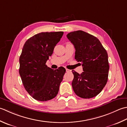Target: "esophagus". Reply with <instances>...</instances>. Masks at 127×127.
<instances>
[{
  "mask_svg": "<svg viewBox=\"0 0 127 127\" xmlns=\"http://www.w3.org/2000/svg\"><path fill=\"white\" fill-rule=\"evenodd\" d=\"M66 71L67 72H71V70H70V69H68L66 68Z\"/></svg>",
  "mask_w": 127,
  "mask_h": 127,
  "instance_id": "esophagus-1",
  "label": "esophagus"
}]
</instances>
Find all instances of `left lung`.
<instances>
[{
	"label": "left lung",
	"mask_w": 127,
	"mask_h": 127,
	"mask_svg": "<svg viewBox=\"0 0 127 127\" xmlns=\"http://www.w3.org/2000/svg\"><path fill=\"white\" fill-rule=\"evenodd\" d=\"M67 37L76 49L75 59L82 63L83 72L72 70V83L77 96L84 99L96 96L102 91L108 79L109 64L106 50L98 39L82 31L67 34Z\"/></svg>",
	"instance_id": "obj_1"
}]
</instances>
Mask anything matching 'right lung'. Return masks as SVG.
Listing matches in <instances>:
<instances>
[{"mask_svg": "<svg viewBox=\"0 0 127 127\" xmlns=\"http://www.w3.org/2000/svg\"><path fill=\"white\" fill-rule=\"evenodd\" d=\"M63 34V32L39 33L28 39L23 47L19 73L26 90L35 100H50L59 92L66 69L60 67L54 70L46 65V62Z\"/></svg>", "mask_w": 127, "mask_h": 127, "instance_id": "obj_1", "label": "right lung"}]
</instances>
